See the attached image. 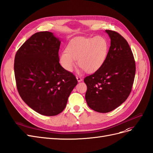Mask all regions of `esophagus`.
<instances>
[{"label":"esophagus","instance_id":"34e87169","mask_svg":"<svg viewBox=\"0 0 153 153\" xmlns=\"http://www.w3.org/2000/svg\"><path fill=\"white\" fill-rule=\"evenodd\" d=\"M76 78H77V80L78 82H81V81H82V79L80 76H77Z\"/></svg>","mask_w":153,"mask_h":153}]
</instances>
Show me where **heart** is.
Returning <instances> with one entry per match:
<instances>
[{"instance_id": "heart-1", "label": "heart", "mask_w": 153, "mask_h": 153, "mask_svg": "<svg viewBox=\"0 0 153 153\" xmlns=\"http://www.w3.org/2000/svg\"><path fill=\"white\" fill-rule=\"evenodd\" d=\"M109 52V43L105 38H79L72 40L59 56V63L68 72L75 67L76 60L87 72H94L101 67Z\"/></svg>"}]
</instances>
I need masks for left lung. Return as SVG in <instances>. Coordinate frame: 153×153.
<instances>
[{"instance_id":"obj_1","label":"left lung","mask_w":153,"mask_h":153,"mask_svg":"<svg viewBox=\"0 0 153 153\" xmlns=\"http://www.w3.org/2000/svg\"><path fill=\"white\" fill-rule=\"evenodd\" d=\"M111 39L106 59L101 67L84 82L88 106L99 113H108L121 105L131 91L136 65L126 39L114 30H106Z\"/></svg>"}]
</instances>
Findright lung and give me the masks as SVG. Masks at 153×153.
I'll list each match as a JSON object with an SVG mask.
<instances>
[{"mask_svg": "<svg viewBox=\"0 0 153 153\" xmlns=\"http://www.w3.org/2000/svg\"><path fill=\"white\" fill-rule=\"evenodd\" d=\"M60 43L51 32H38L15 54L17 90L30 108L43 115L54 116L62 112L77 84L76 76L59 63Z\"/></svg>", "mask_w": 153, "mask_h": 153, "instance_id": "add662e5", "label": "right lung"}]
</instances>
